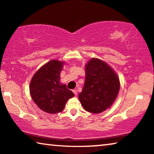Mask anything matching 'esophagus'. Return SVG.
<instances>
[{"mask_svg":"<svg viewBox=\"0 0 154 154\" xmlns=\"http://www.w3.org/2000/svg\"><path fill=\"white\" fill-rule=\"evenodd\" d=\"M73 92L75 94V96H77L78 92H77V90H73Z\"/></svg>","mask_w":154,"mask_h":154,"instance_id":"esophagus-1","label":"esophagus"}]
</instances>
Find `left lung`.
Wrapping results in <instances>:
<instances>
[{
  "label": "left lung",
  "instance_id": "obj_1",
  "mask_svg": "<svg viewBox=\"0 0 154 154\" xmlns=\"http://www.w3.org/2000/svg\"><path fill=\"white\" fill-rule=\"evenodd\" d=\"M119 90V80L114 71L101 60L91 59L85 66V81L79 96L85 110L102 112L113 103Z\"/></svg>",
  "mask_w": 154,
  "mask_h": 154
}]
</instances>
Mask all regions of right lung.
<instances>
[{
    "label": "right lung",
    "instance_id": "add662e5",
    "mask_svg": "<svg viewBox=\"0 0 154 154\" xmlns=\"http://www.w3.org/2000/svg\"><path fill=\"white\" fill-rule=\"evenodd\" d=\"M63 62L51 60L33 75L30 85L31 97L42 110L48 113L60 112L66 101L74 94L65 85L60 83Z\"/></svg>",
    "mask_w": 154,
    "mask_h": 154
}]
</instances>
